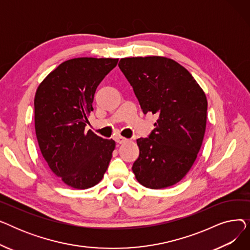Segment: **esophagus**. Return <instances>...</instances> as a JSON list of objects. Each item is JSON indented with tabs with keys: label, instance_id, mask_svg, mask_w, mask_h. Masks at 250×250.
Here are the masks:
<instances>
[{
	"label": "esophagus",
	"instance_id": "1",
	"mask_svg": "<svg viewBox=\"0 0 250 250\" xmlns=\"http://www.w3.org/2000/svg\"><path fill=\"white\" fill-rule=\"evenodd\" d=\"M114 140H115V142L118 143V144H124V143H126V142L128 141L127 139H125V138L122 137V136H115V137H114Z\"/></svg>",
	"mask_w": 250,
	"mask_h": 250
}]
</instances>
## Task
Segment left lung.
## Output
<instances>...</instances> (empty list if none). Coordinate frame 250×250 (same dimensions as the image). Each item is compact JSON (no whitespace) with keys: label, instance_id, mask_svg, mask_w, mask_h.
Listing matches in <instances>:
<instances>
[{"label":"left lung","instance_id":"obj_1","mask_svg":"<svg viewBox=\"0 0 250 250\" xmlns=\"http://www.w3.org/2000/svg\"><path fill=\"white\" fill-rule=\"evenodd\" d=\"M122 70L144 113L158 115L149 138L137 144L139 158L133 172L142 186L152 189L172 187L193 165L203 144L208 101L191 74L164 57L125 58Z\"/></svg>","mask_w":250,"mask_h":250}]
</instances>
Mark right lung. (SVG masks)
<instances>
[{"instance_id":"1","label":"right lung","mask_w":250,"mask_h":250,"mask_svg":"<svg viewBox=\"0 0 250 250\" xmlns=\"http://www.w3.org/2000/svg\"><path fill=\"white\" fill-rule=\"evenodd\" d=\"M118 59L77 58L62 62L39 84L34 98L35 133L50 170L77 189L96 186L106 171L115 142L85 126L98 85Z\"/></svg>"}]
</instances>
